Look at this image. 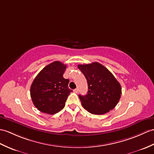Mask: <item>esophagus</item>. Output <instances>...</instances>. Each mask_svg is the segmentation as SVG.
Listing matches in <instances>:
<instances>
[{
  "label": "esophagus",
  "mask_w": 154,
  "mask_h": 154,
  "mask_svg": "<svg viewBox=\"0 0 154 154\" xmlns=\"http://www.w3.org/2000/svg\"><path fill=\"white\" fill-rule=\"evenodd\" d=\"M78 91H79L78 88H75V89H74V90H73V92H75V93H78Z\"/></svg>",
  "instance_id": "1"
}]
</instances>
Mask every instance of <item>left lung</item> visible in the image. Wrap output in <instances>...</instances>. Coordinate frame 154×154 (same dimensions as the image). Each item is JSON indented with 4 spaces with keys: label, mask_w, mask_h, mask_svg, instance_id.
<instances>
[{
    "label": "left lung",
    "mask_w": 154,
    "mask_h": 154,
    "mask_svg": "<svg viewBox=\"0 0 154 154\" xmlns=\"http://www.w3.org/2000/svg\"><path fill=\"white\" fill-rule=\"evenodd\" d=\"M87 81V94L79 95L83 108L94 115L113 109L119 102L121 87L113 75L102 64L93 62L78 65Z\"/></svg>",
    "instance_id": "left-lung-1"
}]
</instances>
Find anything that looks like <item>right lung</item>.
Instances as JSON below:
<instances>
[{
  "instance_id": "add662e5",
  "label": "right lung",
  "mask_w": 154,
  "mask_h": 154,
  "mask_svg": "<svg viewBox=\"0 0 154 154\" xmlns=\"http://www.w3.org/2000/svg\"><path fill=\"white\" fill-rule=\"evenodd\" d=\"M67 66L56 61L45 67L35 78L30 88L35 106L41 112L55 114L62 110L72 90L69 79L63 77Z\"/></svg>"
}]
</instances>
